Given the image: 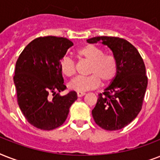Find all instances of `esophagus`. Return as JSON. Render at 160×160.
Listing matches in <instances>:
<instances>
[{
    "label": "esophagus",
    "mask_w": 160,
    "mask_h": 160,
    "mask_svg": "<svg viewBox=\"0 0 160 160\" xmlns=\"http://www.w3.org/2000/svg\"><path fill=\"white\" fill-rule=\"evenodd\" d=\"M85 95V93H84V92H77L78 97H82V96H84Z\"/></svg>",
    "instance_id": "esophagus-1"
}]
</instances>
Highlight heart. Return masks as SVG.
I'll list each match as a JSON object with an SVG mask.
<instances>
[{
	"label": "heart",
	"instance_id": "b5f03b06",
	"mask_svg": "<svg viewBox=\"0 0 160 160\" xmlns=\"http://www.w3.org/2000/svg\"><path fill=\"white\" fill-rule=\"evenodd\" d=\"M76 54L80 58L90 62L87 76H77L70 81L69 87L78 92H85L99 86L100 81L105 85L111 82L117 75L118 64L111 55H105L104 51L95 45H87L78 49ZM62 74L71 77L75 72V62L71 58L65 56L60 62Z\"/></svg>",
	"mask_w": 160,
	"mask_h": 160
}]
</instances>
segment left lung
<instances>
[{
	"label": "left lung",
	"mask_w": 160,
	"mask_h": 160,
	"mask_svg": "<svg viewBox=\"0 0 160 160\" xmlns=\"http://www.w3.org/2000/svg\"><path fill=\"white\" fill-rule=\"evenodd\" d=\"M99 41L112 51L118 71L111 84L99 95L92 115L100 128L118 130L133 121L141 110L148 85L145 65L139 51L126 40L113 36L87 40L90 44Z\"/></svg>",
	"instance_id": "1"
}]
</instances>
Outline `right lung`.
<instances>
[{
    "instance_id": "add662e5",
    "label": "right lung",
    "mask_w": 160,
    "mask_h": 160,
    "mask_svg": "<svg viewBox=\"0 0 160 160\" xmlns=\"http://www.w3.org/2000/svg\"><path fill=\"white\" fill-rule=\"evenodd\" d=\"M73 46L64 37L44 36L30 42L16 64L14 83L17 102L27 121L37 129H55L64 124L77 100L75 91L65 90L60 62Z\"/></svg>"
}]
</instances>
